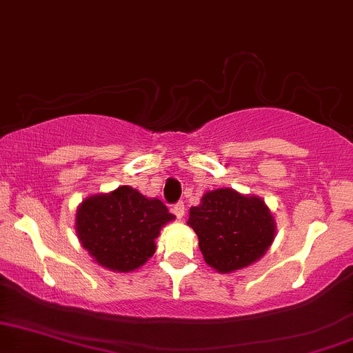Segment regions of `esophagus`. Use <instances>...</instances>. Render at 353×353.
<instances>
[{
    "label": "esophagus",
    "mask_w": 353,
    "mask_h": 353,
    "mask_svg": "<svg viewBox=\"0 0 353 353\" xmlns=\"http://www.w3.org/2000/svg\"><path fill=\"white\" fill-rule=\"evenodd\" d=\"M173 214H175L178 219H181V216L185 215V204H183V202H176V204L173 205Z\"/></svg>",
    "instance_id": "obj_1"
}]
</instances>
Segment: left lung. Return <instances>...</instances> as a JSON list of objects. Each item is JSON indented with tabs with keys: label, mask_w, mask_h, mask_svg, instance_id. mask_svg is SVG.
Returning a JSON list of instances; mask_svg holds the SVG:
<instances>
[{
	"label": "left lung",
	"mask_w": 353,
	"mask_h": 353,
	"mask_svg": "<svg viewBox=\"0 0 353 353\" xmlns=\"http://www.w3.org/2000/svg\"><path fill=\"white\" fill-rule=\"evenodd\" d=\"M188 225L199 238L205 263L219 273L245 268L263 257L276 233L267 204L257 196L220 188L190 209Z\"/></svg>",
	"instance_id": "1"
}]
</instances>
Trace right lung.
Listing matches in <instances>:
<instances>
[{
	"label": "right lung",
	"instance_id": "right-lung-1",
	"mask_svg": "<svg viewBox=\"0 0 353 353\" xmlns=\"http://www.w3.org/2000/svg\"><path fill=\"white\" fill-rule=\"evenodd\" d=\"M175 219L162 201L132 186L86 197L77 209L75 230L83 249L101 267L128 273L156 252L161 228Z\"/></svg>",
	"mask_w": 353,
	"mask_h": 353
}]
</instances>
